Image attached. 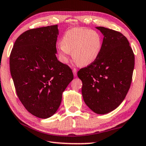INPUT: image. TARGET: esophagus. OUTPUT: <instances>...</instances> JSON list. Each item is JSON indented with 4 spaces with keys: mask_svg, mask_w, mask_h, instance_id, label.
Listing matches in <instances>:
<instances>
[{
    "mask_svg": "<svg viewBox=\"0 0 146 146\" xmlns=\"http://www.w3.org/2000/svg\"><path fill=\"white\" fill-rule=\"evenodd\" d=\"M73 74H74V76H77V69L76 68H73Z\"/></svg>",
    "mask_w": 146,
    "mask_h": 146,
    "instance_id": "34e87169",
    "label": "esophagus"
}]
</instances>
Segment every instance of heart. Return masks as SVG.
<instances>
[{"instance_id":"obj_1","label":"heart","mask_w":146,"mask_h":146,"mask_svg":"<svg viewBox=\"0 0 146 146\" xmlns=\"http://www.w3.org/2000/svg\"><path fill=\"white\" fill-rule=\"evenodd\" d=\"M58 53L63 63H67L69 52L75 62L81 66L93 63L101 52L103 41L100 34L84 28L69 29L63 36Z\"/></svg>"}]
</instances>
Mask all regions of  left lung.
Returning <instances> with one entry per match:
<instances>
[{
	"label": "left lung",
	"instance_id": "1",
	"mask_svg": "<svg viewBox=\"0 0 146 146\" xmlns=\"http://www.w3.org/2000/svg\"><path fill=\"white\" fill-rule=\"evenodd\" d=\"M103 35L98 58L78 72L82 81L85 104L98 114L117 108L126 98L131 85L135 56L127 38L120 32L97 27Z\"/></svg>",
	"mask_w": 146,
	"mask_h": 146
}]
</instances>
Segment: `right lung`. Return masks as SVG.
Segmentation results:
<instances>
[{
	"label": "right lung",
	"mask_w": 146,
	"mask_h": 146,
	"mask_svg": "<svg viewBox=\"0 0 146 146\" xmlns=\"http://www.w3.org/2000/svg\"><path fill=\"white\" fill-rule=\"evenodd\" d=\"M58 25L26 31L15 41L9 57L10 72L18 97L33 115L54 114L74 75L56 57Z\"/></svg>",
	"instance_id": "1"
}]
</instances>
